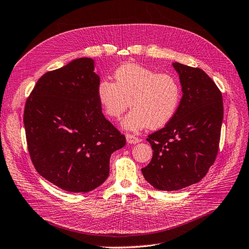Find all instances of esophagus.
Returning <instances> with one entry per match:
<instances>
[{
	"label": "esophagus",
	"instance_id": "1",
	"mask_svg": "<svg viewBox=\"0 0 249 249\" xmlns=\"http://www.w3.org/2000/svg\"><path fill=\"white\" fill-rule=\"evenodd\" d=\"M126 140H127V142H129V143H138L140 142V139L138 138V136H135L130 133L126 134Z\"/></svg>",
	"mask_w": 249,
	"mask_h": 249
}]
</instances>
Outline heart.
I'll use <instances>...</instances> for the list:
<instances>
[{"label":"heart","instance_id":"1","mask_svg":"<svg viewBox=\"0 0 249 249\" xmlns=\"http://www.w3.org/2000/svg\"><path fill=\"white\" fill-rule=\"evenodd\" d=\"M97 97L104 114L111 119H119L130 106L132 109L123 121L127 129H157L177 113L181 86L172 74L125 64L114 72V83L107 79L99 83Z\"/></svg>","mask_w":249,"mask_h":249}]
</instances>
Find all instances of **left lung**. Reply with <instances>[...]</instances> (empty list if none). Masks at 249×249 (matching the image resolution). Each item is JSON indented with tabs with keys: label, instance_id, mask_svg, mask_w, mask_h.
<instances>
[{
	"label": "left lung",
	"instance_id": "left-lung-1",
	"mask_svg": "<svg viewBox=\"0 0 249 249\" xmlns=\"http://www.w3.org/2000/svg\"><path fill=\"white\" fill-rule=\"evenodd\" d=\"M183 96L177 113L163 128L148 135L153 150L142 168L145 179L159 190L185 188L202 180L217 156L223 119L222 94L199 69L174 63Z\"/></svg>",
	"mask_w": 249,
	"mask_h": 249
}]
</instances>
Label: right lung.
Returning a JSON list of instances; mask_svg holds the SVG:
<instances>
[{"instance_id":"add662e5","label":"right lung","mask_w":249,"mask_h":249,"mask_svg":"<svg viewBox=\"0 0 249 249\" xmlns=\"http://www.w3.org/2000/svg\"><path fill=\"white\" fill-rule=\"evenodd\" d=\"M94 61L81 58L38 79L26 101L29 154L44 179L69 192L98 187L109 174L113 152L125 135L102 114Z\"/></svg>"}]
</instances>
